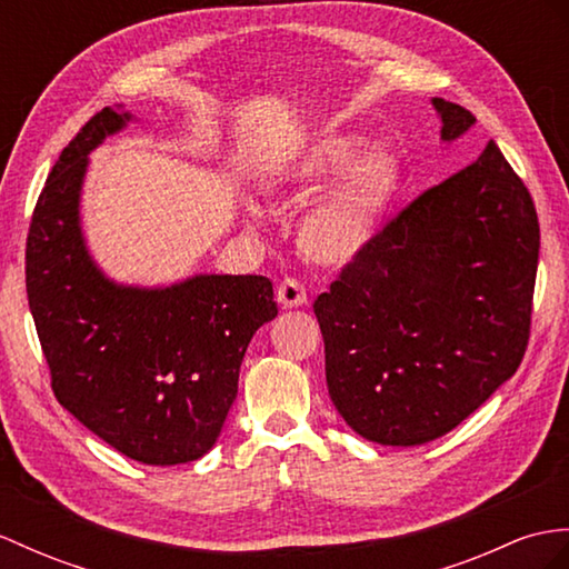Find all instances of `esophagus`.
Returning a JSON list of instances; mask_svg holds the SVG:
<instances>
[{
  "instance_id": "obj_1",
  "label": "esophagus",
  "mask_w": 569,
  "mask_h": 569,
  "mask_svg": "<svg viewBox=\"0 0 569 569\" xmlns=\"http://www.w3.org/2000/svg\"><path fill=\"white\" fill-rule=\"evenodd\" d=\"M307 289H303L301 282L292 280V277H287L284 282H280V287H277V301L282 303L284 309H297V307H303L307 303Z\"/></svg>"
}]
</instances>
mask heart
<instances>
[{
    "label": "heart",
    "instance_id": "heart-1",
    "mask_svg": "<svg viewBox=\"0 0 569 569\" xmlns=\"http://www.w3.org/2000/svg\"><path fill=\"white\" fill-rule=\"evenodd\" d=\"M355 132H330L301 147L262 178L277 207L309 204L299 224V248L318 266H348L377 241L400 190V166L389 151L369 149ZM243 219L262 224V210L243 204Z\"/></svg>",
    "mask_w": 569,
    "mask_h": 569
}]
</instances>
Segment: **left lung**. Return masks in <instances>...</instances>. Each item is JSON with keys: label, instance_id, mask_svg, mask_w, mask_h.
<instances>
[{"label": "left lung", "instance_id": "left-lung-1", "mask_svg": "<svg viewBox=\"0 0 569 569\" xmlns=\"http://www.w3.org/2000/svg\"><path fill=\"white\" fill-rule=\"evenodd\" d=\"M432 106L441 142L473 128L459 103ZM538 248L533 200L495 142L391 219L313 301L345 422L420 447L476 412L529 345Z\"/></svg>", "mask_w": 569, "mask_h": 569}]
</instances>
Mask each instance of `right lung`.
I'll return each instance as SVG.
<instances>
[{"mask_svg":"<svg viewBox=\"0 0 569 569\" xmlns=\"http://www.w3.org/2000/svg\"><path fill=\"white\" fill-rule=\"evenodd\" d=\"M130 120L103 108L62 149L33 210L26 292L60 406L128 459L176 466L214 447L248 342L277 303L260 274L137 287L96 266L81 186L91 151Z\"/></svg>","mask_w":569,"mask_h":569,"instance_id":"add662e5","label":"right lung"}]
</instances>
